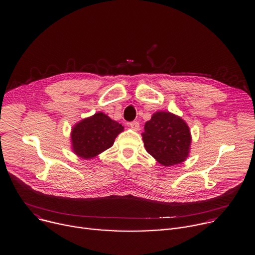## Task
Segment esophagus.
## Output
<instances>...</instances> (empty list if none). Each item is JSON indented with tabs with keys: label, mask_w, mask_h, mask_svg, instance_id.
Masks as SVG:
<instances>
[{
	"label": "esophagus",
	"mask_w": 255,
	"mask_h": 255,
	"mask_svg": "<svg viewBox=\"0 0 255 255\" xmlns=\"http://www.w3.org/2000/svg\"><path fill=\"white\" fill-rule=\"evenodd\" d=\"M130 127L134 130V131H137L139 129V123L137 121H133V122H130Z\"/></svg>",
	"instance_id": "obj_1"
}]
</instances>
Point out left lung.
<instances>
[{
  "label": "left lung",
  "instance_id": "8db88e82",
  "mask_svg": "<svg viewBox=\"0 0 255 255\" xmlns=\"http://www.w3.org/2000/svg\"><path fill=\"white\" fill-rule=\"evenodd\" d=\"M142 139L146 151L165 166L185 161L192 140L185 121L166 112L154 114L145 123Z\"/></svg>",
  "mask_w": 255,
  "mask_h": 255
}]
</instances>
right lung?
I'll use <instances>...</instances> for the list:
<instances>
[{"label":"right lung","mask_w":255,"mask_h":255,"mask_svg":"<svg viewBox=\"0 0 255 255\" xmlns=\"http://www.w3.org/2000/svg\"><path fill=\"white\" fill-rule=\"evenodd\" d=\"M123 131V126L103 113L82 120L72 130V146L76 154L90 159L110 148L116 137Z\"/></svg>","instance_id":"obj_1"}]
</instances>
